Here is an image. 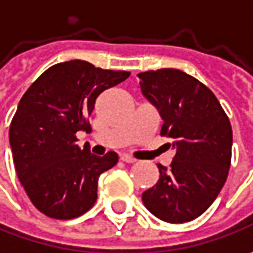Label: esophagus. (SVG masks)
<instances>
[{"mask_svg": "<svg viewBox=\"0 0 253 253\" xmlns=\"http://www.w3.org/2000/svg\"><path fill=\"white\" fill-rule=\"evenodd\" d=\"M120 159H121L122 162H125V163H135V162H136L135 158H132V156H129V155H125V153L120 156Z\"/></svg>", "mask_w": 253, "mask_h": 253, "instance_id": "1", "label": "esophagus"}]
</instances>
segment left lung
<instances>
[{"label":"left lung","instance_id":"8db88e82","mask_svg":"<svg viewBox=\"0 0 253 253\" xmlns=\"http://www.w3.org/2000/svg\"><path fill=\"white\" fill-rule=\"evenodd\" d=\"M142 94L158 108L161 135L176 155L170 169L158 165V183L142 201L155 217L181 224L200 217L217 199L229 166L231 122L207 85L177 69L138 74Z\"/></svg>","mask_w":253,"mask_h":253}]
</instances>
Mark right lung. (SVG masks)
<instances>
[{
  "label": "right lung",
  "instance_id": "add662e5",
  "mask_svg": "<svg viewBox=\"0 0 253 253\" xmlns=\"http://www.w3.org/2000/svg\"><path fill=\"white\" fill-rule=\"evenodd\" d=\"M129 74L70 60L49 67L21 98L9 143L18 179L44 215L72 219L94 206L98 177L117 165L118 155L95 156L76 143V133L91 129L88 117L97 97Z\"/></svg>",
  "mask_w": 253,
  "mask_h": 253
}]
</instances>
